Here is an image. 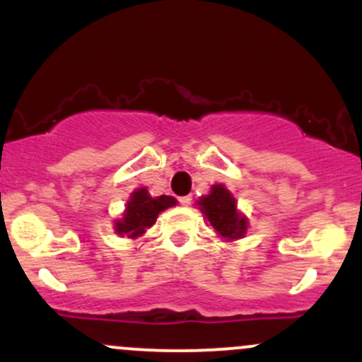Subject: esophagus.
Wrapping results in <instances>:
<instances>
[{
	"instance_id": "1",
	"label": "esophagus",
	"mask_w": 362,
	"mask_h": 362,
	"mask_svg": "<svg viewBox=\"0 0 362 362\" xmlns=\"http://www.w3.org/2000/svg\"><path fill=\"white\" fill-rule=\"evenodd\" d=\"M191 199H192V196L189 194V196H182L180 199H178V202H180V205H184V206H187L189 203H191Z\"/></svg>"
}]
</instances>
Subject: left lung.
Returning a JSON list of instances; mask_svg holds the SVG:
<instances>
[{"label": "left lung", "instance_id": "1", "mask_svg": "<svg viewBox=\"0 0 362 362\" xmlns=\"http://www.w3.org/2000/svg\"><path fill=\"white\" fill-rule=\"evenodd\" d=\"M198 206L219 237L237 240L247 231V219L238 212L237 202L223 184L212 185L210 194L199 198Z\"/></svg>", "mask_w": 362, "mask_h": 362}]
</instances>
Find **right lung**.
<instances>
[{
    "instance_id": "obj_1",
    "label": "right lung",
    "mask_w": 362,
    "mask_h": 362,
    "mask_svg": "<svg viewBox=\"0 0 362 362\" xmlns=\"http://www.w3.org/2000/svg\"><path fill=\"white\" fill-rule=\"evenodd\" d=\"M177 205V199L171 196H157L152 198L145 187L136 189L129 198L127 205H125V212L122 219L115 223V231L122 237L138 238L146 231V228L153 226L157 216L163 210L170 209V206Z\"/></svg>"
}]
</instances>
